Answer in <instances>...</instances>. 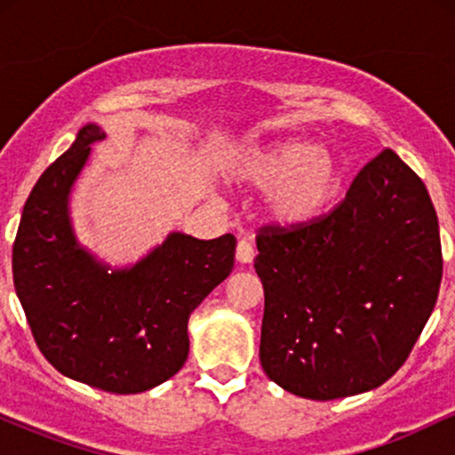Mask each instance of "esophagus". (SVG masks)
Returning a JSON list of instances; mask_svg holds the SVG:
<instances>
[{"label":"esophagus","instance_id":"obj_1","mask_svg":"<svg viewBox=\"0 0 455 455\" xmlns=\"http://www.w3.org/2000/svg\"><path fill=\"white\" fill-rule=\"evenodd\" d=\"M252 259H254L252 243H250L248 239H242V242L237 243V260L245 265V263H252Z\"/></svg>","mask_w":455,"mask_h":455}]
</instances>
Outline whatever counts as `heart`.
Segmentation results:
<instances>
[{
	"label": "heart",
	"instance_id": "1",
	"mask_svg": "<svg viewBox=\"0 0 455 455\" xmlns=\"http://www.w3.org/2000/svg\"><path fill=\"white\" fill-rule=\"evenodd\" d=\"M340 160L315 140L284 139L243 151L235 162L239 184L269 190V212L284 227H307L331 205Z\"/></svg>",
	"mask_w": 455,
	"mask_h": 455
}]
</instances>
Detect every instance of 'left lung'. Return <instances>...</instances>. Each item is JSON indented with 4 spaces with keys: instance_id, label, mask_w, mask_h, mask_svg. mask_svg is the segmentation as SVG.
I'll return each mask as SVG.
<instances>
[{
    "instance_id": "8db88e82",
    "label": "left lung",
    "mask_w": 455,
    "mask_h": 455,
    "mask_svg": "<svg viewBox=\"0 0 455 455\" xmlns=\"http://www.w3.org/2000/svg\"><path fill=\"white\" fill-rule=\"evenodd\" d=\"M257 248L260 365L299 398L336 400L383 385L435 310L438 218L424 181L391 149L359 171L329 216L263 227Z\"/></svg>"
}]
</instances>
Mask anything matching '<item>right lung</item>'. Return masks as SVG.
<instances>
[{
  "label": "right lung",
  "mask_w": 455,
  "mask_h": 455,
  "mask_svg": "<svg viewBox=\"0 0 455 455\" xmlns=\"http://www.w3.org/2000/svg\"><path fill=\"white\" fill-rule=\"evenodd\" d=\"M107 137L87 124L36 181L12 245L14 289L57 372L111 394H140L188 359V318L233 271L235 237L169 233L148 257L113 269L78 243L70 192Z\"/></svg>",
  "instance_id": "1"
}]
</instances>
